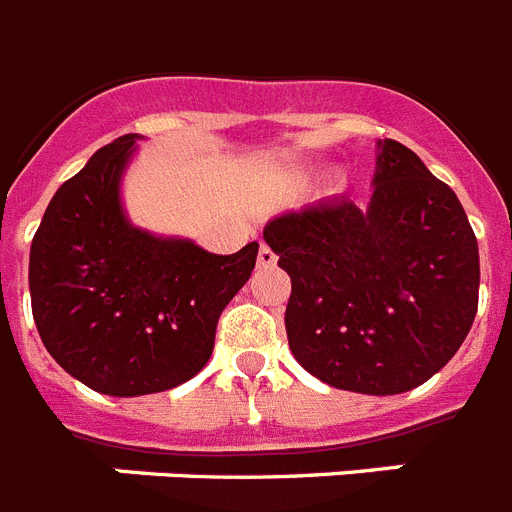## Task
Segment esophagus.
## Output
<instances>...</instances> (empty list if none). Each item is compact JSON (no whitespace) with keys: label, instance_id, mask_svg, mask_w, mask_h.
<instances>
[{"label":"esophagus","instance_id":"1","mask_svg":"<svg viewBox=\"0 0 512 512\" xmlns=\"http://www.w3.org/2000/svg\"><path fill=\"white\" fill-rule=\"evenodd\" d=\"M259 266L261 269H269V266H274L277 264V253L272 251V248L266 246V243H261V248H259Z\"/></svg>","mask_w":512,"mask_h":512}]
</instances>
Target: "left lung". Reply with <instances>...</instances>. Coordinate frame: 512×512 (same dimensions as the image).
Listing matches in <instances>:
<instances>
[{
	"mask_svg": "<svg viewBox=\"0 0 512 512\" xmlns=\"http://www.w3.org/2000/svg\"><path fill=\"white\" fill-rule=\"evenodd\" d=\"M373 196L323 199L266 222L290 274L295 360L342 391L393 396L445 368L479 305V246L448 183L409 147L383 139Z\"/></svg>",
	"mask_w": 512,
	"mask_h": 512,
	"instance_id": "8db88e82",
	"label": "left lung"
}]
</instances>
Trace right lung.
<instances>
[{
	"instance_id": "add662e5",
	"label": "right lung",
	"mask_w": 512,
	"mask_h": 512,
	"mask_svg": "<svg viewBox=\"0 0 512 512\" xmlns=\"http://www.w3.org/2000/svg\"><path fill=\"white\" fill-rule=\"evenodd\" d=\"M139 134L100 147L48 202L30 246V305L48 355L106 396L176 388L207 365L259 243L217 256L131 225L121 178Z\"/></svg>"
}]
</instances>
